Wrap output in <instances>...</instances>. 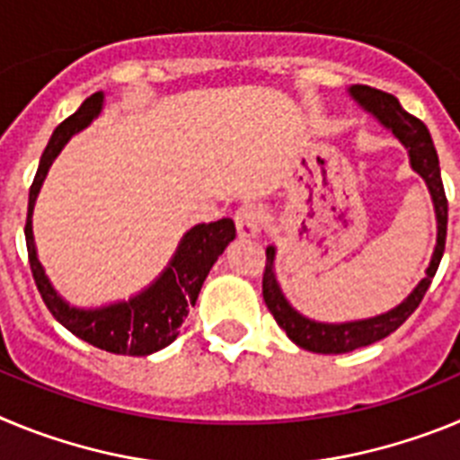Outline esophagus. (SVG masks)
Segmentation results:
<instances>
[{"label": "esophagus", "instance_id": "obj_1", "mask_svg": "<svg viewBox=\"0 0 460 460\" xmlns=\"http://www.w3.org/2000/svg\"><path fill=\"white\" fill-rule=\"evenodd\" d=\"M234 226H237L239 237H258L260 227H262V209L258 205H253V202H246L234 214Z\"/></svg>", "mask_w": 460, "mask_h": 460}]
</instances>
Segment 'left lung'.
Here are the masks:
<instances>
[{
  "label": "left lung",
  "instance_id": "1",
  "mask_svg": "<svg viewBox=\"0 0 460 460\" xmlns=\"http://www.w3.org/2000/svg\"><path fill=\"white\" fill-rule=\"evenodd\" d=\"M348 92L357 101V105H361V110H367L368 115L376 117L408 149L410 168L424 180L426 189L430 193V202H433V209H436L438 237L436 249H433L430 262L426 267V276L414 286V290L405 296L403 302L396 304L389 311L377 313L373 318L348 320V323H320V320H311L296 311L288 302L283 290H280L279 280H276V246L274 243L267 246V265L265 276H262V296H265L267 308H270L279 327L286 332L292 343L308 352H320V355L352 352L357 348L376 343V341H382L385 336L396 332L412 315L414 308L420 306L421 299H424L430 280H433L438 271V265H440L442 253H445L447 239V198L440 177V161H438L436 145L430 140V133L424 126V121L405 112L392 93L367 87V84H352Z\"/></svg>",
  "mask_w": 460,
  "mask_h": 460
}]
</instances>
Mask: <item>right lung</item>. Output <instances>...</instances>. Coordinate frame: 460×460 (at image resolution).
Returning a JSON list of instances; mask_svg holds the SVG:
<instances>
[{"mask_svg":"<svg viewBox=\"0 0 460 460\" xmlns=\"http://www.w3.org/2000/svg\"><path fill=\"white\" fill-rule=\"evenodd\" d=\"M103 103V92L92 93L52 133L46 152L40 156L34 184L30 189L24 239H27V253H30V267L36 288H39L43 302L50 308L57 323H62L71 334L105 352L147 357L152 352L164 350L165 345H170L180 336L181 323L189 315V308L195 306V299L200 295L207 274L218 260V255L226 251L227 243L234 239V223L233 218H221V221L214 223H198L190 230H186L180 246L170 258L168 267L145 290L128 296V299L96 308L73 306L71 302H66L55 290V286L46 276V270L40 265L39 253H36L34 230H31V214H34L36 198H39L43 181H46L52 161L59 156L64 145L75 133L87 128L101 115Z\"/></svg>","mask_w":460,"mask_h":460,"instance_id":"1","label":"right lung"}]
</instances>
